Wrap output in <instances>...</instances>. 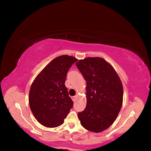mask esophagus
<instances>
[{
    "label": "esophagus",
    "instance_id": "34e87169",
    "mask_svg": "<svg viewBox=\"0 0 151 151\" xmlns=\"http://www.w3.org/2000/svg\"><path fill=\"white\" fill-rule=\"evenodd\" d=\"M77 96H72V99L73 101H76V99Z\"/></svg>",
    "mask_w": 151,
    "mask_h": 151
}]
</instances>
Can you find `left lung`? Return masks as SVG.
Segmentation results:
<instances>
[{
	"label": "left lung",
	"instance_id": "left-lung-1",
	"mask_svg": "<svg viewBox=\"0 0 151 151\" xmlns=\"http://www.w3.org/2000/svg\"><path fill=\"white\" fill-rule=\"evenodd\" d=\"M76 64L86 81L87 104L78 113L81 124L89 131L101 132L113 124L122 108V81L112 65L102 58L88 57Z\"/></svg>",
	"mask_w": 151,
	"mask_h": 151
}]
</instances>
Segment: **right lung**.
Returning a JSON list of instances; mask_svg holds the SVG:
<instances>
[{
	"instance_id": "1",
	"label": "right lung",
	"mask_w": 151,
	"mask_h": 151,
	"mask_svg": "<svg viewBox=\"0 0 151 151\" xmlns=\"http://www.w3.org/2000/svg\"><path fill=\"white\" fill-rule=\"evenodd\" d=\"M77 59L61 55L50 62L36 76L29 90V104L37 121L55 128L61 125L74 104L65 86L67 73Z\"/></svg>"
}]
</instances>
